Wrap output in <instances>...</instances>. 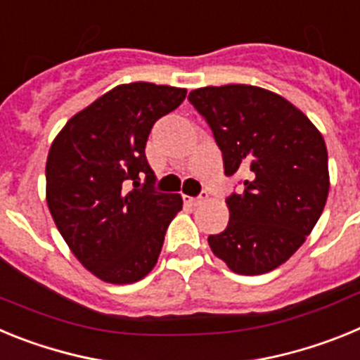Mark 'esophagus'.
<instances>
[{"mask_svg": "<svg viewBox=\"0 0 360 360\" xmlns=\"http://www.w3.org/2000/svg\"><path fill=\"white\" fill-rule=\"evenodd\" d=\"M207 200V193H202L200 196H196V198H193V196H184V202L189 203V205H200V203H203Z\"/></svg>", "mask_w": 360, "mask_h": 360, "instance_id": "esophagus-1", "label": "esophagus"}]
</instances>
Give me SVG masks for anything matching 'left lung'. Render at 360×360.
<instances>
[{"label": "left lung", "mask_w": 360, "mask_h": 360, "mask_svg": "<svg viewBox=\"0 0 360 360\" xmlns=\"http://www.w3.org/2000/svg\"><path fill=\"white\" fill-rule=\"evenodd\" d=\"M191 104L211 126L225 174L247 173L227 198L229 225L209 247L243 276L278 269L304 243L328 198V151L319 129L281 95L259 86H205Z\"/></svg>", "instance_id": "8db88e82"}]
</instances>
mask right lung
<instances>
[{"label":"right lung","mask_w":360,"mask_h":360,"mask_svg":"<svg viewBox=\"0 0 360 360\" xmlns=\"http://www.w3.org/2000/svg\"><path fill=\"white\" fill-rule=\"evenodd\" d=\"M186 94L153 82L119 84L75 113L50 146V214L73 256L103 281L146 278L171 219L182 211V196L153 189L146 142L153 124L176 110Z\"/></svg>","instance_id":"obj_1"}]
</instances>
